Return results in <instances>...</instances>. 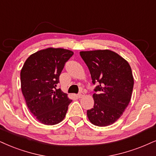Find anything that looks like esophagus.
Returning a JSON list of instances; mask_svg holds the SVG:
<instances>
[{
  "instance_id": "esophagus-1",
  "label": "esophagus",
  "mask_w": 156,
  "mask_h": 156,
  "mask_svg": "<svg viewBox=\"0 0 156 156\" xmlns=\"http://www.w3.org/2000/svg\"><path fill=\"white\" fill-rule=\"evenodd\" d=\"M84 95V94L83 92H80V93H79L78 95H77V96H78V98H81L83 97Z\"/></svg>"
}]
</instances>
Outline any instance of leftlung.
Listing matches in <instances>:
<instances>
[{
  "label": "left lung",
  "mask_w": 156,
  "mask_h": 156,
  "mask_svg": "<svg viewBox=\"0 0 156 156\" xmlns=\"http://www.w3.org/2000/svg\"><path fill=\"white\" fill-rule=\"evenodd\" d=\"M89 69L94 89V106L87 110L90 122L106 126L116 122L127 107L133 90L134 78L129 63L109 50L81 51Z\"/></svg>",
  "instance_id": "obj_1"
}]
</instances>
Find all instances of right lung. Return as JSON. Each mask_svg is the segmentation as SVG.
<instances>
[{"label":"right lung","instance_id":"1","mask_svg":"<svg viewBox=\"0 0 156 156\" xmlns=\"http://www.w3.org/2000/svg\"><path fill=\"white\" fill-rule=\"evenodd\" d=\"M73 54L69 50L48 48L32 54L22 67V94L30 112L42 124H58L66 116L72 101L57 85L65 63Z\"/></svg>","mask_w":156,"mask_h":156}]
</instances>
